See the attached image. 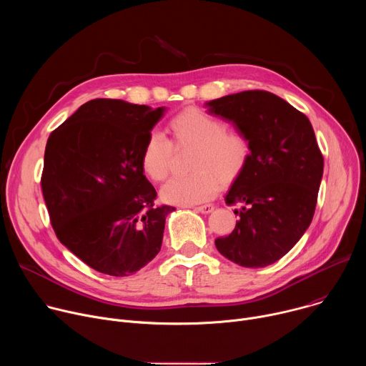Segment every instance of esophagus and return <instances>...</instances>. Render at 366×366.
<instances>
[{
	"label": "esophagus",
	"mask_w": 366,
	"mask_h": 366,
	"mask_svg": "<svg viewBox=\"0 0 366 366\" xmlns=\"http://www.w3.org/2000/svg\"><path fill=\"white\" fill-rule=\"evenodd\" d=\"M213 210H214V205H212V204H205V205L195 207V212L202 213V214H210Z\"/></svg>",
	"instance_id": "34e87169"
}]
</instances>
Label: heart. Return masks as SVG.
<instances>
[{
	"label": "heart",
	"mask_w": 366,
	"mask_h": 366,
	"mask_svg": "<svg viewBox=\"0 0 366 366\" xmlns=\"http://www.w3.org/2000/svg\"><path fill=\"white\" fill-rule=\"evenodd\" d=\"M172 142L161 132L149 133L140 154L143 172L154 182L168 178L174 146L194 149L188 177H177L164 185L161 198L168 204L192 205L212 199L222 185L237 182L247 169L252 147L247 136L197 107H188L169 122Z\"/></svg>",
	"instance_id": "obj_1"
}]
</instances>
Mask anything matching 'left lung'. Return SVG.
Returning a JSON list of instances; mask_svg holds the SVG:
<instances>
[{
	"label": "left lung",
	"mask_w": 366,
	"mask_h": 366,
	"mask_svg": "<svg viewBox=\"0 0 366 366\" xmlns=\"http://www.w3.org/2000/svg\"><path fill=\"white\" fill-rule=\"evenodd\" d=\"M207 106L243 132L252 147L247 169L226 195V204H243L234 212L240 219L216 247L240 267H268L292 249L315 216L325 167L315 130L305 114L262 89Z\"/></svg>",
	"instance_id": "obj_1"
}]
</instances>
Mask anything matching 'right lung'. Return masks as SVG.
<instances>
[{
    "label": "right lung",
    "mask_w": 366,
    "mask_h": 366,
    "mask_svg": "<svg viewBox=\"0 0 366 366\" xmlns=\"http://www.w3.org/2000/svg\"><path fill=\"white\" fill-rule=\"evenodd\" d=\"M164 110L97 98L47 139L40 184L51 227L101 274L129 277L161 250L172 207L154 204L140 154Z\"/></svg>",
    "instance_id": "right-lung-1"
}]
</instances>
